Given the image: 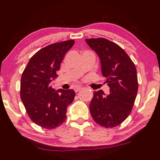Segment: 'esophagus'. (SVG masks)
Masks as SVG:
<instances>
[{
	"label": "esophagus",
	"instance_id": "esophagus-1",
	"mask_svg": "<svg viewBox=\"0 0 160 160\" xmlns=\"http://www.w3.org/2000/svg\"><path fill=\"white\" fill-rule=\"evenodd\" d=\"M82 87H80V86H77V87H75L74 88V91L76 92H78V91H80L81 89H82Z\"/></svg>",
	"mask_w": 160,
	"mask_h": 160
}]
</instances>
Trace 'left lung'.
Instances as JSON below:
<instances>
[{"mask_svg": "<svg viewBox=\"0 0 160 160\" xmlns=\"http://www.w3.org/2000/svg\"><path fill=\"white\" fill-rule=\"evenodd\" d=\"M97 54L103 77L110 88L106 95L102 90L94 91L90 112L95 122L106 128L117 127L130 114L138 92L136 66L125 51L104 38L86 39Z\"/></svg>", "mask_w": 160, "mask_h": 160, "instance_id": "obj_1", "label": "left lung"}]
</instances>
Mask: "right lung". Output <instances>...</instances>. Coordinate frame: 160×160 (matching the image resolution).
Listing matches in <instances>:
<instances>
[{"instance_id":"obj_1","label":"right lung","mask_w":160,"mask_h":160,"mask_svg":"<svg viewBox=\"0 0 160 160\" xmlns=\"http://www.w3.org/2000/svg\"><path fill=\"white\" fill-rule=\"evenodd\" d=\"M75 41H63L45 47L30 59L21 78V99L31 121L42 128L58 127L67 118V109L74 99L73 90L53 89L51 82L64 55Z\"/></svg>"}]
</instances>
